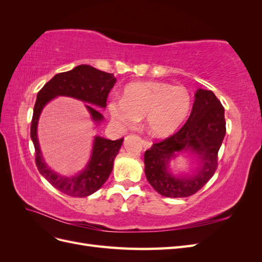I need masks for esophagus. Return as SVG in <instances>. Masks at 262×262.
<instances>
[{
  "label": "esophagus",
  "instance_id": "1",
  "mask_svg": "<svg viewBox=\"0 0 262 262\" xmlns=\"http://www.w3.org/2000/svg\"><path fill=\"white\" fill-rule=\"evenodd\" d=\"M142 144H143V147L144 148H149L150 146H152V142H149L148 140H142Z\"/></svg>",
  "mask_w": 262,
  "mask_h": 262
}]
</instances>
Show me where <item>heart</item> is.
<instances>
[{"label": "heart", "instance_id": "b5f03b06", "mask_svg": "<svg viewBox=\"0 0 262 262\" xmlns=\"http://www.w3.org/2000/svg\"><path fill=\"white\" fill-rule=\"evenodd\" d=\"M191 95L185 86L166 82H141L128 85L122 99H112L108 112L121 130L132 129L145 118V128L154 137H167L187 119Z\"/></svg>", "mask_w": 262, "mask_h": 262}]
</instances>
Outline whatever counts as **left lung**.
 Masks as SVG:
<instances>
[{
  "mask_svg": "<svg viewBox=\"0 0 262 262\" xmlns=\"http://www.w3.org/2000/svg\"><path fill=\"white\" fill-rule=\"evenodd\" d=\"M225 133L224 108L221 101L212 91L199 89L185 125L145 152V176L149 185L167 198H186L199 191L217 168V153ZM179 152L196 157L200 166L192 176L171 172L169 163Z\"/></svg>",
  "mask_w": 262,
  "mask_h": 262,
  "instance_id": "8db88e82",
  "label": "left lung"
}]
</instances>
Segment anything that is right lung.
<instances>
[{"label":"right lung","instance_id":"add662e5","mask_svg":"<svg viewBox=\"0 0 262 262\" xmlns=\"http://www.w3.org/2000/svg\"><path fill=\"white\" fill-rule=\"evenodd\" d=\"M116 82L113 73L82 64L68 72L54 75L37 94L30 126V138L36 152V165L39 172L63 193L82 198L91 195L101 188L112 173L115 158L120 150L123 139L112 141L96 136L94 138L90 161L85 168L74 176H62L45 162L37 134L39 117L49 101L58 96H67L86 102L85 107L92 120L98 125L105 118L95 107L106 108L108 94Z\"/></svg>","mask_w":262,"mask_h":262}]
</instances>
